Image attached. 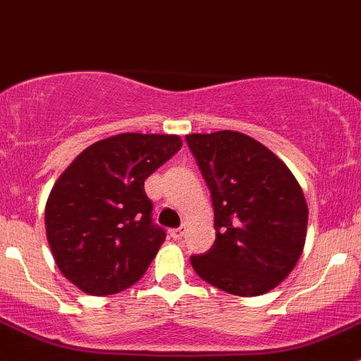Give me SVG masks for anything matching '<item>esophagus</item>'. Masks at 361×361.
<instances>
[{"mask_svg":"<svg viewBox=\"0 0 361 361\" xmlns=\"http://www.w3.org/2000/svg\"><path fill=\"white\" fill-rule=\"evenodd\" d=\"M185 231H187V227H185V225H181V227H178V228H171L169 234L173 239H181L183 238Z\"/></svg>","mask_w":361,"mask_h":361,"instance_id":"1","label":"esophagus"}]
</instances>
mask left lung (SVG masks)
I'll return each instance as SVG.
<instances>
[{"label":"left lung","mask_w":361,"mask_h":361,"mask_svg":"<svg viewBox=\"0 0 361 361\" xmlns=\"http://www.w3.org/2000/svg\"><path fill=\"white\" fill-rule=\"evenodd\" d=\"M211 192L216 239L194 255L199 278L239 297L267 293L292 272L307 232V204L292 171L235 130L188 134Z\"/></svg>","instance_id":"left-lung-1"}]
</instances>
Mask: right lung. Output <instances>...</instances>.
Here are the masks:
<instances>
[{"label":"right lung","mask_w":361,"mask_h":361,"mask_svg":"<svg viewBox=\"0 0 361 361\" xmlns=\"http://www.w3.org/2000/svg\"><path fill=\"white\" fill-rule=\"evenodd\" d=\"M181 148L176 134L123 133L90 145L45 206L50 250L64 278L96 297L140 281L166 239L145 180Z\"/></svg>","instance_id":"add662e5"}]
</instances>
